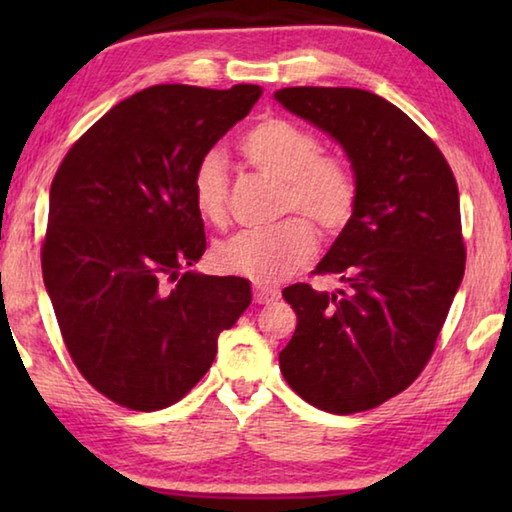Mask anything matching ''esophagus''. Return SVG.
<instances>
[{"instance_id":"esophagus-1","label":"esophagus","mask_w":512,"mask_h":512,"mask_svg":"<svg viewBox=\"0 0 512 512\" xmlns=\"http://www.w3.org/2000/svg\"><path fill=\"white\" fill-rule=\"evenodd\" d=\"M253 298L257 305H271L277 298H280V291L275 289H264V287H255L253 289Z\"/></svg>"}]
</instances>
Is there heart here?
Segmentation results:
<instances>
[{"label":"heart","instance_id":"b5f03b06","mask_svg":"<svg viewBox=\"0 0 512 512\" xmlns=\"http://www.w3.org/2000/svg\"><path fill=\"white\" fill-rule=\"evenodd\" d=\"M241 151L259 173L282 180L277 212L305 216L325 239L348 228L357 207L352 167L339 155H325L318 137L305 126L282 117L262 119L241 137ZM192 201L207 223L225 221L228 169L219 151L198 158L192 171ZM308 224L293 216L271 228L237 232L216 244L214 266L257 284L277 282L314 253L316 237Z\"/></svg>","mask_w":512,"mask_h":512}]
</instances>
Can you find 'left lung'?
Listing matches in <instances>:
<instances>
[{
    "mask_svg": "<svg viewBox=\"0 0 512 512\" xmlns=\"http://www.w3.org/2000/svg\"><path fill=\"white\" fill-rule=\"evenodd\" d=\"M275 99L339 142L357 180L352 221L314 271L345 289L282 291L298 325L280 370L316 409H375L418 379L461 287L454 173L422 128L377 94L282 88Z\"/></svg>",
    "mask_w": 512,
    "mask_h": 512,
    "instance_id": "8db88e82",
    "label": "left lung"
}]
</instances>
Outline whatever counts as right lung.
<instances>
[{"label":"right lung","mask_w":512,"mask_h":512,"mask_svg":"<svg viewBox=\"0 0 512 512\" xmlns=\"http://www.w3.org/2000/svg\"><path fill=\"white\" fill-rule=\"evenodd\" d=\"M259 97V85H153L110 108L56 171L42 277L76 368L126 409L183 400L253 300L244 277L187 266L207 246L192 171Z\"/></svg>","instance_id":"add662e5"}]
</instances>
